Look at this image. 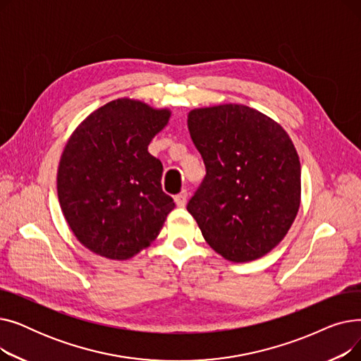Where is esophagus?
<instances>
[{"label":"esophagus","mask_w":361,"mask_h":361,"mask_svg":"<svg viewBox=\"0 0 361 361\" xmlns=\"http://www.w3.org/2000/svg\"><path fill=\"white\" fill-rule=\"evenodd\" d=\"M176 203H177V206H180V207H184L185 206V203H187V190H183V192H180L176 197Z\"/></svg>","instance_id":"34e87169"}]
</instances>
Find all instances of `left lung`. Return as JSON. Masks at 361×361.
I'll return each instance as SVG.
<instances>
[{"instance_id":"obj_1","label":"left lung","mask_w":361,"mask_h":361,"mask_svg":"<svg viewBox=\"0 0 361 361\" xmlns=\"http://www.w3.org/2000/svg\"><path fill=\"white\" fill-rule=\"evenodd\" d=\"M187 126L206 168L187 211L206 243L237 263L269 253L300 207L301 166L287 131L237 104L193 109Z\"/></svg>"}]
</instances>
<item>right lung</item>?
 <instances>
[{
  "label": "right lung",
  "mask_w": 361,
  "mask_h": 361,
  "mask_svg": "<svg viewBox=\"0 0 361 361\" xmlns=\"http://www.w3.org/2000/svg\"><path fill=\"white\" fill-rule=\"evenodd\" d=\"M171 112L117 99L75 128L61 155L56 190L71 231L90 252L126 260L154 241L174 200L162 164L147 152Z\"/></svg>",
  "instance_id": "obj_1"
}]
</instances>
